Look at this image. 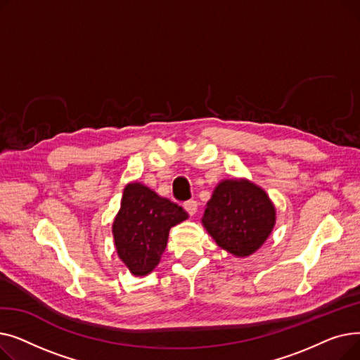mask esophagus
Listing matches in <instances>:
<instances>
[{"label": "esophagus", "instance_id": "esophagus-1", "mask_svg": "<svg viewBox=\"0 0 360 360\" xmlns=\"http://www.w3.org/2000/svg\"><path fill=\"white\" fill-rule=\"evenodd\" d=\"M197 207H198V202L195 200H190V201L184 202V209L190 216H194L197 213Z\"/></svg>", "mask_w": 360, "mask_h": 360}]
</instances>
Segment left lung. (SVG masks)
<instances>
[{"mask_svg": "<svg viewBox=\"0 0 360 360\" xmlns=\"http://www.w3.org/2000/svg\"><path fill=\"white\" fill-rule=\"evenodd\" d=\"M276 219V207L259 185L233 178L216 185L201 223L221 250L245 258L266 243Z\"/></svg>", "mask_w": 360, "mask_h": 360, "instance_id": "left-lung-1", "label": "left lung"}]
</instances>
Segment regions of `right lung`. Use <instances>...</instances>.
I'll return each mask as SVG.
<instances>
[{"instance_id": "obj_1", "label": "right lung", "mask_w": 360, "mask_h": 360, "mask_svg": "<svg viewBox=\"0 0 360 360\" xmlns=\"http://www.w3.org/2000/svg\"><path fill=\"white\" fill-rule=\"evenodd\" d=\"M188 219L181 205L160 197L141 182H128L112 233L121 261L131 274H150L160 262L169 231Z\"/></svg>"}]
</instances>
